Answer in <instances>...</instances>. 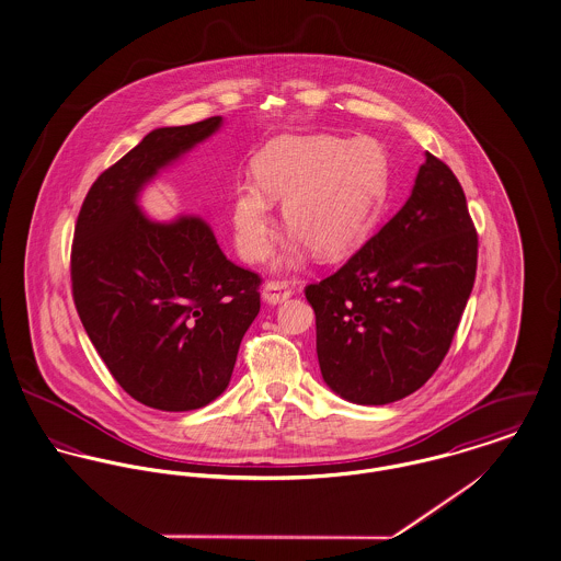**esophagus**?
I'll list each match as a JSON object with an SVG mask.
<instances>
[{
  "mask_svg": "<svg viewBox=\"0 0 561 561\" xmlns=\"http://www.w3.org/2000/svg\"><path fill=\"white\" fill-rule=\"evenodd\" d=\"M291 296V289L285 280H267L263 287V299L267 304H280Z\"/></svg>",
  "mask_w": 561,
  "mask_h": 561,
  "instance_id": "1",
  "label": "esophagus"
}]
</instances>
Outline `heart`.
I'll return each mask as SVG.
<instances>
[{"instance_id":"1","label":"heart","mask_w":561,"mask_h":561,"mask_svg":"<svg viewBox=\"0 0 561 561\" xmlns=\"http://www.w3.org/2000/svg\"><path fill=\"white\" fill-rule=\"evenodd\" d=\"M257 185L231 197L236 247L247 262L272 249V204L283 199V221L296 233L285 262L310 247L321 260L348 255L366 238L387 185V159L370 138L280 136L255 157Z\"/></svg>"}]
</instances>
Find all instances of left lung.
<instances>
[{"label": "left lung", "mask_w": 561, "mask_h": 561, "mask_svg": "<svg viewBox=\"0 0 561 561\" xmlns=\"http://www.w3.org/2000/svg\"><path fill=\"white\" fill-rule=\"evenodd\" d=\"M479 236L445 161L425 152L409 202L332 276L306 285L325 382L380 407L423 387L474 287Z\"/></svg>", "instance_id": "8db88e82"}]
</instances>
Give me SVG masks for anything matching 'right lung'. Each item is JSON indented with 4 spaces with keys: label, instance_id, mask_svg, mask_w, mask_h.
<instances>
[{
    "label": "right lung",
    "instance_id": "add662e5",
    "mask_svg": "<svg viewBox=\"0 0 561 561\" xmlns=\"http://www.w3.org/2000/svg\"><path fill=\"white\" fill-rule=\"evenodd\" d=\"M219 125L210 116L150 131L98 176L76 219L70 274L82 328L125 393L157 411H195L221 396L262 306V276L229 262L202 219L154 224L136 204L159 168Z\"/></svg>",
    "mask_w": 561,
    "mask_h": 561
}]
</instances>
